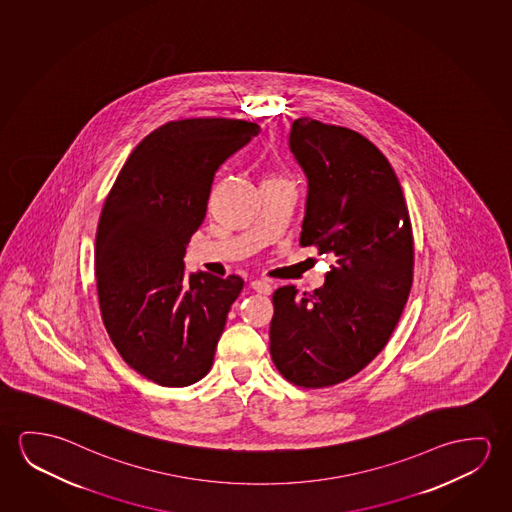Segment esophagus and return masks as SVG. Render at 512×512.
<instances>
[{
  "label": "esophagus",
  "mask_w": 512,
  "mask_h": 512,
  "mask_svg": "<svg viewBox=\"0 0 512 512\" xmlns=\"http://www.w3.org/2000/svg\"><path fill=\"white\" fill-rule=\"evenodd\" d=\"M252 289L255 292H259V294H264V296L271 294V285L268 282H264V280H253Z\"/></svg>",
  "instance_id": "1"
}]
</instances>
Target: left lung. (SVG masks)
<instances>
[{"label": "left lung", "instance_id": "left-lung-1", "mask_svg": "<svg viewBox=\"0 0 512 512\" xmlns=\"http://www.w3.org/2000/svg\"><path fill=\"white\" fill-rule=\"evenodd\" d=\"M289 147L308 181L299 244L335 264L314 294L276 289L269 351L287 381L323 388L353 378L394 333L413 284V232L394 168L365 136L303 117Z\"/></svg>", "mask_w": 512, "mask_h": 512}]
</instances>
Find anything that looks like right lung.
Here are the masks:
<instances>
[{"instance_id": "add662e5", "label": "right lung", "mask_w": 512, "mask_h": 512, "mask_svg": "<svg viewBox=\"0 0 512 512\" xmlns=\"http://www.w3.org/2000/svg\"><path fill=\"white\" fill-rule=\"evenodd\" d=\"M259 131L237 118L166 122L134 147L104 202L95 236L103 323L124 362L158 385H193L213 367L243 278L186 275L182 259L214 173Z\"/></svg>"}]
</instances>
